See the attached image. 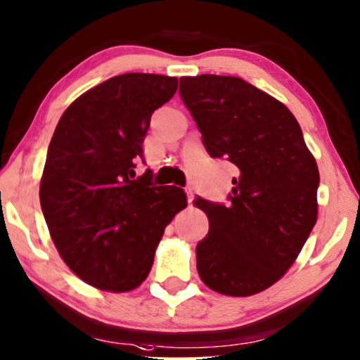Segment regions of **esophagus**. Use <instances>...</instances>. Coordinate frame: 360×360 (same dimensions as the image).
Segmentation results:
<instances>
[{
    "mask_svg": "<svg viewBox=\"0 0 360 360\" xmlns=\"http://www.w3.org/2000/svg\"><path fill=\"white\" fill-rule=\"evenodd\" d=\"M185 193L186 200H188V203L191 205V202H193V188H191V186H185Z\"/></svg>",
    "mask_w": 360,
    "mask_h": 360,
    "instance_id": "1",
    "label": "esophagus"
}]
</instances>
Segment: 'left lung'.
I'll return each mask as SVG.
<instances>
[{"instance_id": "1", "label": "left lung", "mask_w": 360, "mask_h": 360, "mask_svg": "<svg viewBox=\"0 0 360 360\" xmlns=\"http://www.w3.org/2000/svg\"><path fill=\"white\" fill-rule=\"evenodd\" d=\"M180 96L210 155L240 170L230 203L193 202L210 223L198 274L225 296H253L284 276L316 225V158L291 110L240 77H181Z\"/></svg>"}]
</instances>
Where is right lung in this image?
Segmentation results:
<instances>
[{
    "mask_svg": "<svg viewBox=\"0 0 360 360\" xmlns=\"http://www.w3.org/2000/svg\"><path fill=\"white\" fill-rule=\"evenodd\" d=\"M179 79L129 72L89 89L64 110L51 139L39 200L51 238L72 273L102 291L146 281L165 226L186 207L179 186H155L135 160L153 110Z\"/></svg>",
    "mask_w": 360,
    "mask_h": 360,
    "instance_id": "obj_1",
    "label": "right lung"
}]
</instances>
